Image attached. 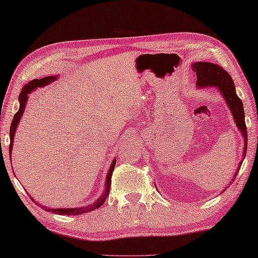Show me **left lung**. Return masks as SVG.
Segmentation results:
<instances>
[{
    "label": "left lung",
    "instance_id": "obj_1",
    "mask_svg": "<svg viewBox=\"0 0 258 258\" xmlns=\"http://www.w3.org/2000/svg\"><path fill=\"white\" fill-rule=\"evenodd\" d=\"M192 70L194 73H197V86L199 88H206V87H217L221 95L224 97L227 106L230 107L232 115H233L234 122L238 125V128L243 137L244 141V147H243V158L246 155L247 151V126L246 122H244V111L242 106L241 99L236 96L234 82L230 74L217 64H213V62H206V61H198L193 62ZM241 167V163L239 164V168ZM238 168V171H239ZM235 172L233 177V180L235 179V176L238 174Z\"/></svg>",
    "mask_w": 258,
    "mask_h": 258
}]
</instances>
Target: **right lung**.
Segmentation results:
<instances>
[{
  "instance_id": "1",
  "label": "right lung",
  "mask_w": 258,
  "mask_h": 258,
  "mask_svg": "<svg viewBox=\"0 0 258 258\" xmlns=\"http://www.w3.org/2000/svg\"><path fill=\"white\" fill-rule=\"evenodd\" d=\"M57 79V77H45L43 79H40V80H33V81L28 82L26 86H24L22 92L19 94V109L18 112L15 114L14 116V120L11 122V126H10V145H9V153H10V160H11V151H12V144H14V137H15V133H16V129H17V125H18L20 119H22L23 116V113L25 111V106H26V101L28 99V95L31 94L33 90H35L36 88H41V87H44L46 84L53 82L54 80ZM115 161L116 160H114L112 162V166L109 168V170L107 172V176H106V183H105V189H104V193L101 194V197L98 198V200H96L95 202H92L91 205L87 206V207H78V208H58V209H52V208H46L44 206H41L42 208L45 209V210H49V212H52L53 214H58V215H80V214H84V213H89L92 212V210H95L97 208H99V207L104 204L105 201H106L107 197H108V193H109V188H111V178H112V174H113V170H114V167H115ZM32 199V198H31ZM34 201V199H32ZM35 202V201H34ZM36 204V202H35ZM37 206H40L37 204Z\"/></svg>"
}]
</instances>
